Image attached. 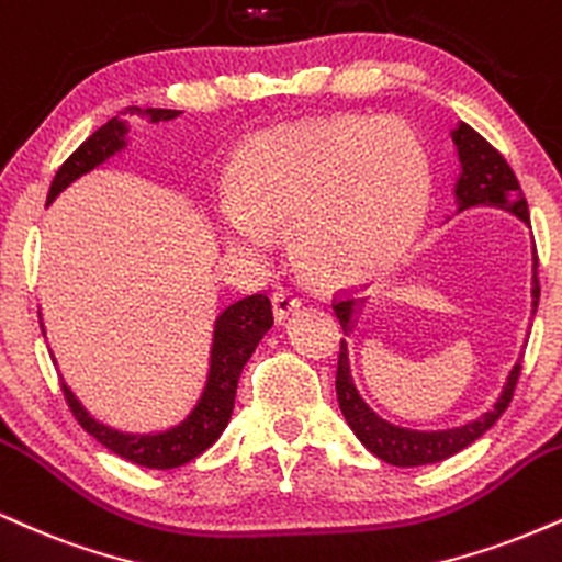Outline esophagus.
<instances>
[{"instance_id": "esophagus-1", "label": "esophagus", "mask_w": 562, "mask_h": 562, "mask_svg": "<svg viewBox=\"0 0 562 562\" xmlns=\"http://www.w3.org/2000/svg\"><path fill=\"white\" fill-rule=\"evenodd\" d=\"M296 307H302V296L292 292V289H279L273 294V310H276V318L283 321L294 313Z\"/></svg>"}]
</instances>
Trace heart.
Returning a JSON list of instances; mask_svg holds the SVG:
<instances>
[{
    "mask_svg": "<svg viewBox=\"0 0 562 562\" xmlns=\"http://www.w3.org/2000/svg\"><path fill=\"white\" fill-rule=\"evenodd\" d=\"M428 191V151L411 123L345 115L257 138L217 217L231 244L255 255L294 228L296 255L318 279L362 281L407 252Z\"/></svg>",
    "mask_w": 562,
    "mask_h": 562,
    "instance_id": "1",
    "label": "heart"
}]
</instances>
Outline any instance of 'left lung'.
I'll list each match as a JSON object with an SVG mask.
<instances>
[{
  "instance_id": "1",
  "label": "left lung",
  "mask_w": 562,
  "mask_h": 562,
  "mask_svg": "<svg viewBox=\"0 0 562 562\" xmlns=\"http://www.w3.org/2000/svg\"><path fill=\"white\" fill-rule=\"evenodd\" d=\"M452 142L458 147L460 155V173L458 183H454V200H458V213H463L468 207H503L507 213L518 215L520 221L529 223V204H526L524 191L513 168L507 160L499 155L497 149L486 142L479 131H473L468 123H460L452 131ZM539 257L533 249V313L539 307ZM336 318H339L345 331H352V313L355 302L345 300L336 302ZM520 375V360L513 366L510 375H507V384L499 394V400L494 402L490 413H484L481 418L471 420V424L447 428V431H415V428H402L389 424V420L375 415L371 407L362 402L358 389L352 384V375H349V358H347V341L341 339L339 347V366H336V397H339V407L345 413L349 428L355 431L362 445L371 450L375 458H381L389 465L400 468H413V465H428L439 463V460L452 458L460 450H465L468 445H473L479 437H484L490 428L497 424L499 415L510 405L513 392H516Z\"/></svg>"
}]
</instances>
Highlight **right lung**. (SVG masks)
I'll use <instances>...</instances> for the list:
<instances>
[{
	"label": "right lung",
	"mask_w": 562,
	"mask_h": 562,
	"mask_svg": "<svg viewBox=\"0 0 562 562\" xmlns=\"http://www.w3.org/2000/svg\"><path fill=\"white\" fill-rule=\"evenodd\" d=\"M123 115H142L151 123L160 121H173L181 115L178 110H160V108H128ZM125 131L128 125L125 121L112 117L97 128L86 142L78 147L72 155L59 165L55 181H52L49 194H46V204L55 202V196L63 189H68L76 178H81L89 170H94L97 165H102L108 157L117 155L125 147ZM42 323V318H38ZM273 326V307H270L268 294H252L244 296V300L234 302L217 315L215 321V334H213V352H210V375L207 386H204L196 407L187 415L183 424H178L168 431L160 434H123L115 428L99 424L86 413V407L76 400V394L63 384L65 400H68L70 413L76 415V420L81 424L83 431H89L99 445L108 447L110 452L121 454L123 460L144 465V468H157V471H168V468H178L189 460L200 458V454L213 447L217 437L223 434V428L228 426L231 413H234V400H236V384H239V375L244 362L252 358L255 347L260 345L262 336L268 334V328ZM44 331V326H42Z\"/></svg>",
	"instance_id": "1"
}]
</instances>
